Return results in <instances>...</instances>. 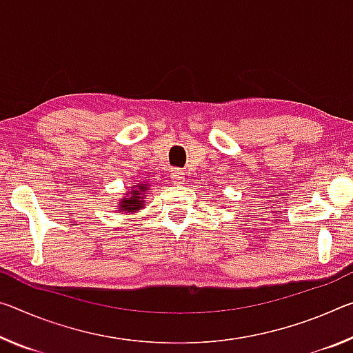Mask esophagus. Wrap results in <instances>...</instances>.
<instances>
[{"label": "esophagus", "instance_id": "esophagus-1", "mask_svg": "<svg viewBox=\"0 0 353 353\" xmlns=\"http://www.w3.org/2000/svg\"><path fill=\"white\" fill-rule=\"evenodd\" d=\"M183 181H185V176H183V172L181 170H172L171 171V182L172 183H183Z\"/></svg>", "mask_w": 353, "mask_h": 353}]
</instances>
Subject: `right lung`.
I'll return each instance as SVG.
<instances>
[{"instance_id": "1", "label": "right lung", "mask_w": 353, "mask_h": 353, "mask_svg": "<svg viewBox=\"0 0 353 353\" xmlns=\"http://www.w3.org/2000/svg\"><path fill=\"white\" fill-rule=\"evenodd\" d=\"M128 192L117 201V210L124 212V214H137L141 209H144V201L149 194V183L139 181L135 185H130L127 188Z\"/></svg>"}]
</instances>
